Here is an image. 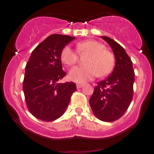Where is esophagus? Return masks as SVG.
Returning <instances> with one entry per match:
<instances>
[{"instance_id":"34e87169","label":"esophagus","mask_w":154,"mask_h":154,"mask_svg":"<svg viewBox=\"0 0 154 154\" xmlns=\"http://www.w3.org/2000/svg\"><path fill=\"white\" fill-rule=\"evenodd\" d=\"M83 86H84V85L83 84H77V88H82Z\"/></svg>"}]
</instances>
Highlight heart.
I'll use <instances>...</instances> for the list:
<instances>
[{"mask_svg": "<svg viewBox=\"0 0 154 154\" xmlns=\"http://www.w3.org/2000/svg\"><path fill=\"white\" fill-rule=\"evenodd\" d=\"M79 54H88L86 66H77L71 69L69 78L73 82L83 83L91 80L98 75L105 77L112 72L114 66V57L110 51L106 50L105 45L96 40H86L77 44ZM62 62L67 66H73L77 61L78 55L69 45L63 47L61 54Z\"/></svg>", "mask_w": 154, "mask_h": 154, "instance_id": "b5f03b06", "label": "heart"}]
</instances>
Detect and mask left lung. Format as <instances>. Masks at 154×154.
I'll return each mask as SVG.
<instances>
[{
  "label": "left lung",
  "mask_w": 154,
  "mask_h": 154,
  "mask_svg": "<svg viewBox=\"0 0 154 154\" xmlns=\"http://www.w3.org/2000/svg\"><path fill=\"white\" fill-rule=\"evenodd\" d=\"M100 38L112 49L115 66L107 79L98 83L89 102L98 119L111 122L119 119L131 103L135 72L131 59L123 47L109 37Z\"/></svg>",
  "instance_id": "left-lung-1"
}]
</instances>
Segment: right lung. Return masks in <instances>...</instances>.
Returning <instances> with one entry per match:
<instances>
[{"label":"right lung","instance_id":"obj_1","mask_svg":"<svg viewBox=\"0 0 154 154\" xmlns=\"http://www.w3.org/2000/svg\"><path fill=\"white\" fill-rule=\"evenodd\" d=\"M75 38L50 35L35 48L26 65L23 91L26 106L42 121L51 122L62 116L77 90L75 82H59L66 75L62 69L61 51Z\"/></svg>","mask_w":154,"mask_h":154}]
</instances>
